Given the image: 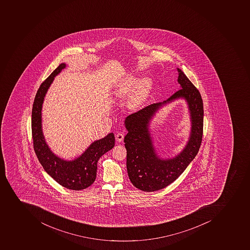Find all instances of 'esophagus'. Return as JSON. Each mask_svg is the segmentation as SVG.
Masks as SVG:
<instances>
[{
    "instance_id": "esophagus-1",
    "label": "esophagus",
    "mask_w": 250,
    "mask_h": 250,
    "mask_svg": "<svg viewBox=\"0 0 250 250\" xmlns=\"http://www.w3.org/2000/svg\"><path fill=\"white\" fill-rule=\"evenodd\" d=\"M115 137L117 141L122 142L123 141V139H124V134L122 132H118V134L116 135Z\"/></svg>"
}]
</instances>
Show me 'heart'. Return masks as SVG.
I'll return each instance as SVG.
<instances>
[{
  "label": "heart",
  "instance_id": "obj_1",
  "mask_svg": "<svg viewBox=\"0 0 250 250\" xmlns=\"http://www.w3.org/2000/svg\"><path fill=\"white\" fill-rule=\"evenodd\" d=\"M151 89V82L149 79L144 78L137 81L136 77L131 76L125 81L122 86V93L128 95L132 92L129 99V107L138 108L145 103Z\"/></svg>",
  "mask_w": 250,
  "mask_h": 250
}]
</instances>
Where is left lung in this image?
Returning <instances> with one entry per match:
<instances>
[{"instance_id": "obj_1", "label": "left lung", "mask_w": 250, "mask_h": 250, "mask_svg": "<svg viewBox=\"0 0 250 250\" xmlns=\"http://www.w3.org/2000/svg\"><path fill=\"white\" fill-rule=\"evenodd\" d=\"M181 89L167 100L151 104L125 120L128 133L124 142L127 151L126 167L132 185L144 192L163 189L178 178L198 153L202 142L204 105L200 91L178 68ZM178 98H185L189 105L191 132L188 145L174 158L161 159L155 153L148 124L163 105Z\"/></svg>"}]
</instances>
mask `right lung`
I'll return each mask as SVG.
<instances>
[{
  "label": "right lung",
  "mask_w": 250,
  "mask_h": 250,
  "mask_svg": "<svg viewBox=\"0 0 250 250\" xmlns=\"http://www.w3.org/2000/svg\"><path fill=\"white\" fill-rule=\"evenodd\" d=\"M65 67L64 63L61 64L40 85L32 107L31 132L34 150L45 171L64 188L82 190L95 182L98 161L102 155L114 147L115 138L113 132L109 133L92 143L81 156L72 161L61 159L52 152L45 143L42 129V108L45 94L54 77Z\"/></svg>",
  "instance_id": "add662e5"
}]
</instances>
